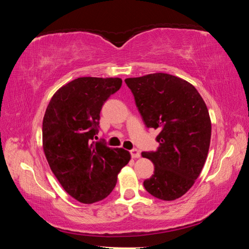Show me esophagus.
<instances>
[{"label":"esophagus","mask_w":249,"mask_h":249,"mask_svg":"<svg viewBox=\"0 0 249 249\" xmlns=\"http://www.w3.org/2000/svg\"><path fill=\"white\" fill-rule=\"evenodd\" d=\"M130 153V156H132L133 158H138L141 156V151L138 150V149H136V148H134V149H132L129 151Z\"/></svg>","instance_id":"esophagus-1"}]
</instances>
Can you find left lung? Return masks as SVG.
<instances>
[{"label":"left lung","instance_id":"8db88e82","mask_svg":"<svg viewBox=\"0 0 249 249\" xmlns=\"http://www.w3.org/2000/svg\"><path fill=\"white\" fill-rule=\"evenodd\" d=\"M146 127L159 129L155 151L142 156L151 160L154 175L144 181L146 191L172 201L190 189L208 157L211 120L195 87L168 73L125 79Z\"/></svg>","mask_w":249,"mask_h":249}]
</instances>
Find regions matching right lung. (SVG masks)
Instances as JSON below:
<instances>
[{
  "label": "right lung",
  "mask_w": 249,
  "mask_h": 249,
  "mask_svg": "<svg viewBox=\"0 0 249 249\" xmlns=\"http://www.w3.org/2000/svg\"><path fill=\"white\" fill-rule=\"evenodd\" d=\"M121 86L120 78L74 79L53 94L46 109V158L65 191L81 203L105 199L130 159L127 150L94 142L103 104Z\"/></svg>",
  "instance_id": "add662e5"
}]
</instances>
